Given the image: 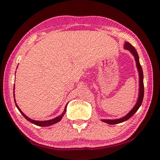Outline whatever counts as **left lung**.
<instances>
[{"mask_svg": "<svg viewBox=\"0 0 160 160\" xmlns=\"http://www.w3.org/2000/svg\"><path fill=\"white\" fill-rule=\"evenodd\" d=\"M124 48L130 51L133 55L135 57V61H136V64L137 67H138V69L139 71V98H138V100L135 105L134 106V108L131 110V111L129 112L128 115H126L125 117L119 118V119H116V120H102L103 122L105 123H108L109 124H119L121 122H123L127 120L128 119L132 117L134 114L136 112V111L139 109L140 108V106L141 105V103L142 102L143 100V97H144V83H143V73H142V70L141 66L140 64L139 60V55L137 52L136 49L133 46L132 44H130L129 42H126Z\"/></svg>", "mask_w": 160, "mask_h": 160, "instance_id": "1", "label": "left lung"}]
</instances>
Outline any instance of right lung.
<instances>
[{
	"instance_id": "1",
	"label": "right lung",
	"mask_w": 160,
	"mask_h": 160,
	"mask_svg": "<svg viewBox=\"0 0 160 160\" xmlns=\"http://www.w3.org/2000/svg\"><path fill=\"white\" fill-rule=\"evenodd\" d=\"M14 87H13V97L15 98V96H14ZM14 102H15V103H16V105L17 108L18 109V110L19 111V112L22 114V115L28 121H29L30 122H31V123H32V124H35V125H36V126H51V125H52V124H54L58 122H59L60 120L62 119V117L64 116V115L66 111V106H67V104H66V106H65V108H64V110L63 112L61 114V115H59L58 117H56V118H53V119L49 120L37 121V120H34L29 118L28 117H27V116L25 115V114H24L23 112H22L21 111V109L19 108L18 105L17 103H16V99H15V98H14Z\"/></svg>"
}]
</instances>
